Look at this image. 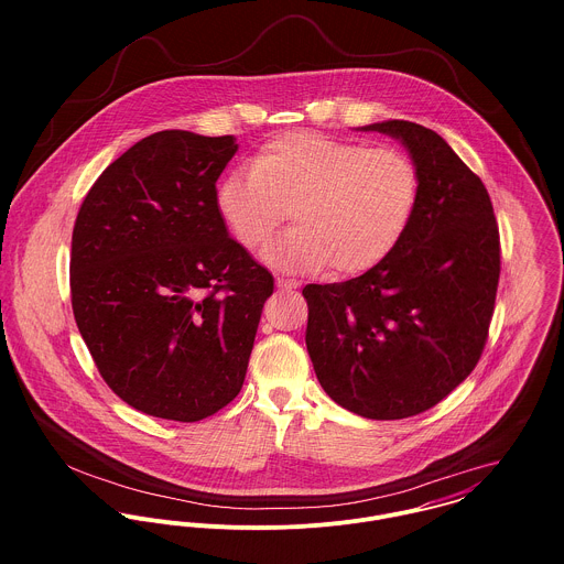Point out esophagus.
Wrapping results in <instances>:
<instances>
[{"mask_svg": "<svg viewBox=\"0 0 564 564\" xmlns=\"http://www.w3.org/2000/svg\"><path fill=\"white\" fill-rule=\"evenodd\" d=\"M275 284L278 289H297L300 286V280H293V278H275Z\"/></svg>", "mask_w": 564, "mask_h": 564, "instance_id": "esophagus-1", "label": "esophagus"}]
</instances>
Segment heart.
<instances>
[{
    "instance_id": "1",
    "label": "heart",
    "mask_w": 564,
    "mask_h": 564,
    "mask_svg": "<svg viewBox=\"0 0 564 564\" xmlns=\"http://www.w3.org/2000/svg\"><path fill=\"white\" fill-rule=\"evenodd\" d=\"M421 175L400 148H369L319 132L267 141L251 169L226 173L217 213L245 249L262 247L291 215L297 226L269 242L264 262L284 271L356 275L387 260L414 217Z\"/></svg>"
}]
</instances>
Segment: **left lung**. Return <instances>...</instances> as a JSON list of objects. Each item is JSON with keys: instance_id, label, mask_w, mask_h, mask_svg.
<instances>
[{"instance_id": "8db88e82", "label": "left lung", "mask_w": 564, "mask_h": 564, "mask_svg": "<svg viewBox=\"0 0 564 564\" xmlns=\"http://www.w3.org/2000/svg\"><path fill=\"white\" fill-rule=\"evenodd\" d=\"M400 139L421 175L395 251L367 273L308 284L306 347L323 391L391 421L445 400L478 365L499 282V230L482 180L434 130L365 126Z\"/></svg>"}]
</instances>
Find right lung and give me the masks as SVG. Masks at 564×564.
<instances>
[{
	"instance_id": "obj_1",
	"label": "right lung",
	"mask_w": 564,
	"mask_h": 564,
	"mask_svg": "<svg viewBox=\"0 0 564 564\" xmlns=\"http://www.w3.org/2000/svg\"><path fill=\"white\" fill-rule=\"evenodd\" d=\"M235 137L164 130L106 166L72 237V306L104 382L193 423L241 391L273 275L228 237L215 188Z\"/></svg>"
}]
</instances>
